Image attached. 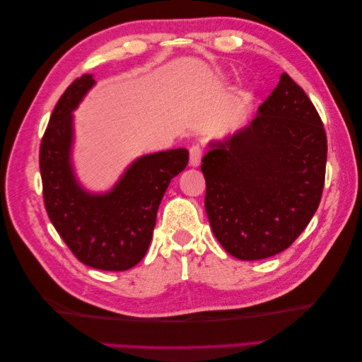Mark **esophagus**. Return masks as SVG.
I'll list each match as a JSON object with an SVG mask.
<instances>
[{"label":"esophagus","instance_id":"1","mask_svg":"<svg viewBox=\"0 0 362 362\" xmlns=\"http://www.w3.org/2000/svg\"><path fill=\"white\" fill-rule=\"evenodd\" d=\"M202 156H204L202 146H199V144L191 146V148H189V165L191 166H199V165H201Z\"/></svg>","mask_w":362,"mask_h":362}]
</instances>
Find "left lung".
<instances>
[{"label": "left lung", "instance_id": "obj_1", "mask_svg": "<svg viewBox=\"0 0 362 362\" xmlns=\"http://www.w3.org/2000/svg\"><path fill=\"white\" fill-rule=\"evenodd\" d=\"M325 166L324 122L283 73L257 118L202 158L205 210L222 247L244 261L288 249L317 210Z\"/></svg>", "mask_w": 362, "mask_h": 362}]
</instances>
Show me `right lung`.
I'll return each mask as SVG.
<instances>
[{
	"label": "right lung",
	"instance_id": "add662e5",
	"mask_svg": "<svg viewBox=\"0 0 362 362\" xmlns=\"http://www.w3.org/2000/svg\"><path fill=\"white\" fill-rule=\"evenodd\" d=\"M90 74L76 79L54 107L40 144L46 213L81 263L101 271H127L149 249L157 210L173 177L188 165L187 149L138 158L110 193L90 194L70 163L73 115L93 86Z\"/></svg>",
	"mask_w": 362,
	"mask_h": 362
}]
</instances>
